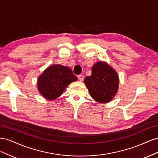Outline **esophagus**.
Here are the masks:
<instances>
[{"label": "esophagus", "instance_id": "obj_1", "mask_svg": "<svg viewBox=\"0 0 158 158\" xmlns=\"http://www.w3.org/2000/svg\"><path fill=\"white\" fill-rule=\"evenodd\" d=\"M78 78L80 81H83L84 80V76L82 75V74H80L78 76Z\"/></svg>", "mask_w": 158, "mask_h": 158}]
</instances>
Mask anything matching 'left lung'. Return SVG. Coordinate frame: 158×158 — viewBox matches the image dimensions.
<instances>
[{
    "label": "left lung",
    "instance_id": "1",
    "mask_svg": "<svg viewBox=\"0 0 158 158\" xmlns=\"http://www.w3.org/2000/svg\"><path fill=\"white\" fill-rule=\"evenodd\" d=\"M84 83L94 100L108 103L117 92L118 76L106 63L98 62L93 66L92 75L84 79Z\"/></svg>",
    "mask_w": 158,
    "mask_h": 158
}]
</instances>
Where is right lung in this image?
<instances>
[{"instance_id": "obj_1", "label": "right lung", "mask_w": 158, "mask_h": 158, "mask_svg": "<svg viewBox=\"0 0 158 158\" xmlns=\"http://www.w3.org/2000/svg\"><path fill=\"white\" fill-rule=\"evenodd\" d=\"M77 80L69 68L59 64L52 65L38 78V89L44 98L53 100L63 94L70 83Z\"/></svg>"}]
</instances>
